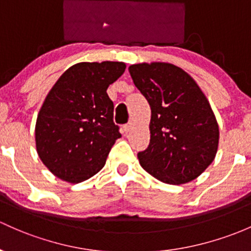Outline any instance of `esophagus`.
Listing matches in <instances>:
<instances>
[{"mask_svg": "<svg viewBox=\"0 0 251 251\" xmlns=\"http://www.w3.org/2000/svg\"><path fill=\"white\" fill-rule=\"evenodd\" d=\"M130 129H131V123H128V125L123 126V131H125V133H129Z\"/></svg>", "mask_w": 251, "mask_h": 251, "instance_id": "34e87169", "label": "esophagus"}]
</instances>
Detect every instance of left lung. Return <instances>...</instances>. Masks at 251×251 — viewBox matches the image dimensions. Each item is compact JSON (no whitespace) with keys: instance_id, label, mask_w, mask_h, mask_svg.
I'll use <instances>...</instances> for the list:
<instances>
[{"instance_id":"left-lung-1","label":"left lung","mask_w":251,"mask_h":251,"mask_svg":"<svg viewBox=\"0 0 251 251\" xmlns=\"http://www.w3.org/2000/svg\"><path fill=\"white\" fill-rule=\"evenodd\" d=\"M134 83L151 106L150 145L137 153L150 175L168 184L199 177L213 160L219 126L209 101L195 80L164 62L129 67Z\"/></svg>"}]
</instances>
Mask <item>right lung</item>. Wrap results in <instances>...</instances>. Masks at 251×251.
Listing matches in <instances>:
<instances>
[{
  "mask_svg": "<svg viewBox=\"0 0 251 251\" xmlns=\"http://www.w3.org/2000/svg\"><path fill=\"white\" fill-rule=\"evenodd\" d=\"M125 71L123 62H81L67 69L48 93L37 117L36 147L56 177L80 183L103 169L121 137L106 90Z\"/></svg>",
  "mask_w": 251,
  "mask_h": 251,
  "instance_id": "1",
  "label": "right lung"
}]
</instances>
